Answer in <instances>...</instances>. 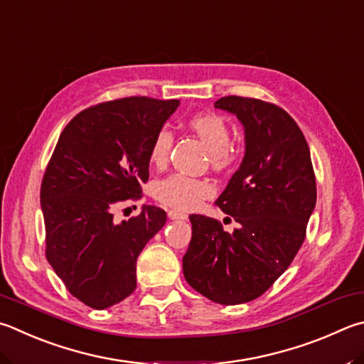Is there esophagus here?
<instances>
[{
  "mask_svg": "<svg viewBox=\"0 0 364 364\" xmlns=\"http://www.w3.org/2000/svg\"><path fill=\"white\" fill-rule=\"evenodd\" d=\"M168 218L170 220H186V215L180 213V211H175V210H168Z\"/></svg>",
  "mask_w": 364,
  "mask_h": 364,
  "instance_id": "esophagus-1",
  "label": "esophagus"
}]
</instances>
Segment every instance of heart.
<instances>
[{"mask_svg": "<svg viewBox=\"0 0 364 364\" xmlns=\"http://www.w3.org/2000/svg\"><path fill=\"white\" fill-rule=\"evenodd\" d=\"M188 127L200 138L210 154V164L215 170L228 168L234 159L230 148V129L224 117L215 113L196 114L188 119ZM173 134L167 127L156 132L149 144V162L157 168L165 167L168 161ZM213 184L205 178H194L173 173L154 184L156 199L167 207L189 211L199 207L203 199L213 194Z\"/></svg>", "mask_w": 364, "mask_h": 364, "instance_id": "obj_1", "label": "heart"}]
</instances>
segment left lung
Segmentation results:
<instances>
[{
    "instance_id": "obj_1",
    "label": "left lung",
    "mask_w": 364,
    "mask_h": 364,
    "mask_svg": "<svg viewBox=\"0 0 364 364\" xmlns=\"http://www.w3.org/2000/svg\"><path fill=\"white\" fill-rule=\"evenodd\" d=\"M215 108L245 127V157L216 200L240 229L229 234L215 218L191 215L183 272L210 301L235 306L266 293L293 262L315 208L316 183L306 136L285 109L237 95L220 98Z\"/></svg>"
}]
</instances>
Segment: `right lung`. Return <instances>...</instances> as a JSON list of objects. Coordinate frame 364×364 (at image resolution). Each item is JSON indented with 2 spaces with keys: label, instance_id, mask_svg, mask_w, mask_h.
I'll return each mask as SVG.
<instances>
[{
  "label": "right lung",
  "instance_id": "obj_1",
  "mask_svg": "<svg viewBox=\"0 0 364 364\" xmlns=\"http://www.w3.org/2000/svg\"><path fill=\"white\" fill-rule=\"evenodd\" d=\"M178 105L127 97L85 108L63 129L46 167V257L68 291L92 309L135 291L136 257L167 221L154 205L122 223L114 211L141 199L151 140Z\"/></svg>",
  "mask_w": 364,
  "mask_h": 364
}]
</instances>
